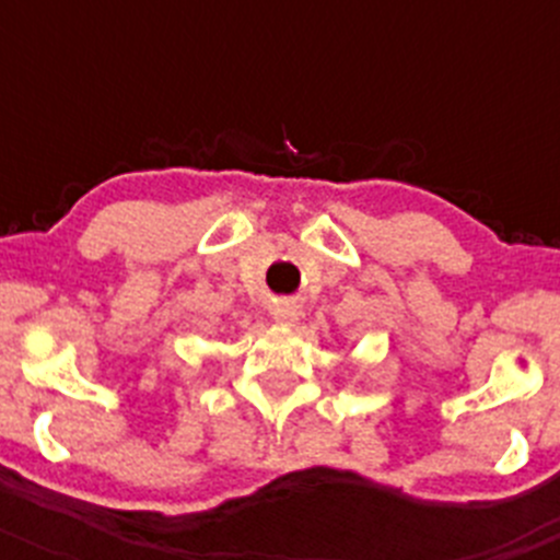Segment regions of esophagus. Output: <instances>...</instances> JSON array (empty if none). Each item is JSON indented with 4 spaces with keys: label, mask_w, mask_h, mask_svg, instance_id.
<instances>
[{
    "label": "esophagus",
    "mask_w": 560,
    "mask_h": 560,
    "mask_svg": "<svg viewBox=\"0 0 560 560\" xmlns=\"http://www.w3.org/2000/svg\"><path fill=\"white\" fill-rule=\"evenodd\" d=\"M298 316H301V306L292 301L279 303V306L273 308V319L281 322V325H292V322H298Z\"/></svg>",
    "instance_id": "esophagus-1"
}]
</instances>
